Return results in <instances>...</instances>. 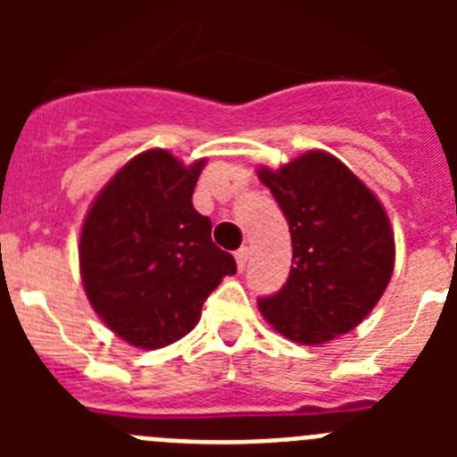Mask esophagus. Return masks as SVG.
<instances>
[{"label":"esophagus","instance_id":"34e87169","mask_svg":"<svg viewBox=\"0 0 457 457\" xmlns=\"http://www.w3.org/2000/svg\"><path fill=\"white\" fill-rule=\"evenodd\" d=\"M247 261H249V247H242L236 252V263L237 270H245L247 268Z\"/></svg>","mask_w":457,"mask_h":457}]
</instances>
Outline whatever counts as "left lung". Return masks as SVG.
Wrapping results in <instances>:
<instances>
[{
  "instance_id": "8db88e82",
  "label": "left lung",
  "mask_w": 457,
  "mask_h": 457,
  "mask_svg": "<svg viewBox=\"0 0 457 457\" xmlns=\"http://www.w3.org/2000/svg\"><path fill=\"white\" fill-rule=\"evenodd\" d=\"M258 179L286 215L293 268L261 297L265 320L302 345L348 334L369 316L394 272V233L375 194L337 157L309 151Z\"/></svg>"
}]
</instances>
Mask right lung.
<instances>
[{"label": "right lung", "instance_id": "1", "mask_svg": "<svg viewBox=\"0 0 457 457\" xmlns=\"http://www.w3.org/2000/svg\"><path fill=\"white\" fill-rule=\"evenodd\" d=\"M204 164L185 167L160 148L141 153L104 185L84 220L87 297L135 348H164L192 332L208 295L237 270L192 205Z\"/></svg>", "mask_w": 457, "mask_h": 457}]
</instances>
